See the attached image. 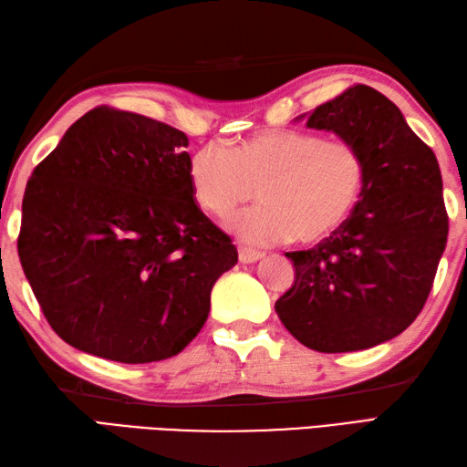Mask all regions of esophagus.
Here are the masks:
<instances>
[{
	"label": "esophagus",
	"instance_id": "1",
	"mask_svg": "<svg viewBox=\"0 0 467 467\" xmlns=\"http://www.w3.org/2000/svg\"><path fill=\"white\" fill-rule=\"evenodd\" d=\"M261 256H263L261 251H254V249H251V246L239 244V261L241 263H254V261H259Z\"/></svg>",
	"mask_w": 467,
	"mask_h": 467
}]
</instances>
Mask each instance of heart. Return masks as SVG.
I'll return each instance as SVG.
<instances>
[{
	"instance_id": "obj_1",
	"label": "heart",
	"mask_w": 467,
	"mask_h": 467,
	"mask_svg": "<svg viewBox=\"0 0 467 467\" xmlns=\"http://www.w3.org/2000/svg\"><path fill=\"white\" fill-rule=\"evenodd\" d=\"M365 178L357 144L305 130H266L228 150L206 144L188 161L192 198L208 214L228 218L254 194L261 198L233 223L256 244L325 241L355 213Z\"/></svg>"
}]
</instances>
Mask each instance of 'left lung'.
I'll return each mask as SVG.
<instances>
[{"label":"left lung","instance_id":"obj_1","mask_svg":"<svg viewBox=\"0 0 467 467\" xmlns=\"http://www.w3.org/2000/svg\"><path fill=\"white\" fill-rule=\"evenodd\" d=\"M306 126L357 144L367 178L339 231L286 253L295 285L275 311L309 349H369L408 329L430 296L450 231L440 164L400 108L365 84L317 106Z\"/></svg>","mask_w":467,"mask_h":467}]
</instances>
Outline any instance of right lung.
<instances>
[{"label": "right lung", "instance_id": "1", "mask_svg": "<svg viewBox=\"0 0 467 467\" xmlns=\"http://www.w3.org/2000/svg\"><path fill=\"white\" fill-rule=\"evenodd\" d=\"M184 132L98 106L27 181L17 254L49 327L102 359L181 353L239 261L191 192Z\"/></svg>", "mask_w": 467, "mask_h": 467}]
</instances>
